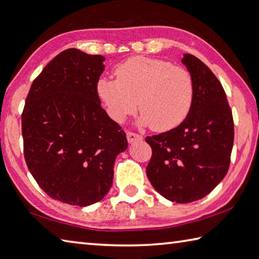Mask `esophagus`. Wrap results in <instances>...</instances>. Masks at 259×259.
Instances as JSON below:
<instances>
[{
  "instance_id": "esophagus-1",
  "label": "esophagus",
  "mask_w": 259,
  "mask_h": 259,
  "mask_svg": "<svg viewBox=\"0 0 259 259\" xmlns=\"http://www.w3.org/2000/svg\"><path fill=\"white\" fill-rule=\"evenodd\" d=\"M126 136H127V141L130 143H133V142H136V141H141L143 140V136L140 135V134H136V133H133V132H127L126 133Z\"/></svg>"
}]
</instances>
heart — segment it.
Here are the masks:
<instances>
[{"label": "heart", "mask_w": 259, "mask_h": 259, "mask_svg": "<svg viewBox=\"0 0 259 259\" xmlns=\"http://www.w3.org/2000/svg\"><path fill=\"white\" fill-rule=\"evenodd\" d=\"M116 79L102 76L97 92L108 115L121 123L136 110L139 123L155 132H167L186 119L192 108L195 85L192 73L159 58L131 57L115 69Z\"/></svg>", "instance_id": "obj_1"}]
</instances>
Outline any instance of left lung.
<instances>
[{
  "label": "left lung",
  "instance_id": "8db88e82",
  "mask_svg": "<svg viewBox=\"0 0 259 259\" xmlns=\"http://www.w3.org/2000/svg\"><path fill=\"white\" fill-rule=\"evenodd\" d=\"M182 62L195 85L189 114L177 127L145 141L152 149L146 167L151 185L169 201L185 204L205 197L227 175L235 124L214 73L192 54H184Z\"/></svg>",
  "mask_w": 259,
  "mask_h": 259
}]
</instances>
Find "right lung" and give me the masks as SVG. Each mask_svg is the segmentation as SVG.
Here are the masks:
<instances>
[{
    "instance_id": "obj_1",
    "label": "right lung",
    "mask_w": 259,
    "mask_h": 259,
    "mask_svg": "<svg viewBox=\"0 0 259 259\" xmlns=\"http://www.w3.org/2000/svg\"><path fill=\"white\" fill-rule=\"evenodd\" d=\"M104 62L75 48L60 53L33 80L21 115L29 171L48 196L70 205L104 198L116 157L127 149L97 92Z\"/></svg>"
}]
</instances>
